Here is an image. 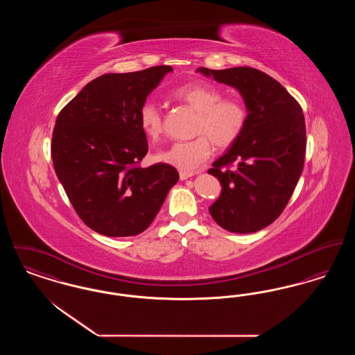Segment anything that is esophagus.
Masks as SVG:
<instances>
[{
    "label": "esophagus",
    "mask_w": 355,
    "mask_h": 355,
    "mask_svg": "<svg viewBox=\"0 0 355 355\" xmlns=\"http://www.w3.org/2000/svg\"><path fill=\"white\" fill-rule=\"evenodd\" d=\"M194 174H196V171H184V170H181L180 171V180H187V178L193 177Z\"/></svg>",
    "instance_id": "1"
}]
</instances>
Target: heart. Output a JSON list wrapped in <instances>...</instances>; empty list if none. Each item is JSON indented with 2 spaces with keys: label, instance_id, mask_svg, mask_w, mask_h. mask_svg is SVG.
I'll return each mask as SVG.
<instances>
[{
  "label": "heart",
  "instance_id": "heart-1",
  "mask_svg": "<svg viewBox=\"0 0 355 355\" xmlns=\"http://www.w3.org/2000/svg\"><path fill=\"white\" fill-rule=\"evenodd\" d=\"M170 97L182 102L197 112L191 141L174 142L168 149L157 154V158L184 171L198 169L211 155L213 145L229 148L243 133L248 123L246 105L236 97H223L220 87L207 83H189L170 92ZM142 132L150 139L162 135V116L157 105L145 102L138 114Z\"/></svg>",
  "mask_w": 355,
  "mask_h": 355
}]
</instances>
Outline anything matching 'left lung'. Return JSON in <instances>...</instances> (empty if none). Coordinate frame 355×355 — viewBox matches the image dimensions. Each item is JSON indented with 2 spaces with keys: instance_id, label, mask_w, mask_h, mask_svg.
I'll return each mask as SVG.
<instances>
[{
  "instance_id": "8db88e82",
  "label": "left lung",
  "mask_w": 355,
  "mask_h": 355,
  "mask_svg": "<svg viewBox=\"0 0 355 355\" xmlns=\"http://www.w3.org/2000/svg\"><path fill=\"white\" fill-rule=\"evenodd\" d=\"M197 71L236 89L249 116L243 133L209 170L222 186L220 197L209 207L210 216L227 232H258L279 217L302 174V107L261 70L239 67ZM233 163L236 168L230 170Z\"/></svg>"
}]
</instances>
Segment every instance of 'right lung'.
I'll use <instances>...</instances> for the list:
<instances>
[{"label":"right lung","mask_w":355,"mask_h":355,"mask_svg":"<svg viewBox=\"0 0 355 355\" xmlns=\"http://www.w3.org/2000/svg\"><path fill=\"white\" fill-rule=\"evenodd\" d=\"M170 71L164 65L102 74L85 85L55 119V174L80 218L102 236L146 230L180 178L168 164L138 166L148 153L139 109Z\"/></svg>","instance_id":"right-lung-1"}]
</instances>
